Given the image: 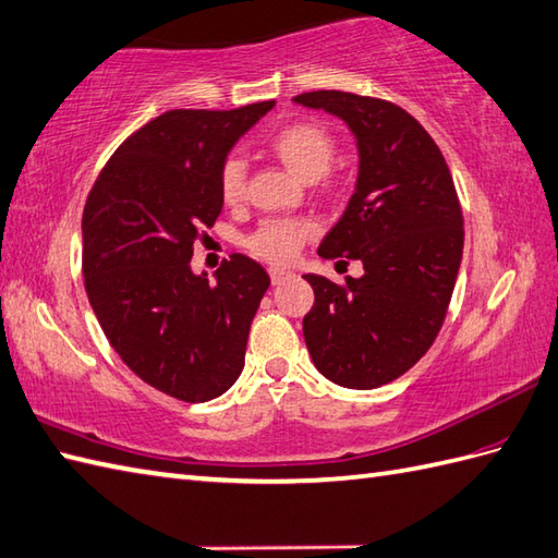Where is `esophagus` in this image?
Segmentation results:
<instances>
[{
  "label": "esophagus",
  "mask_w": 558,
  "mask_h": 558,
  "mask_svg": "<svg viewBox=\"0 0 558 558\" xmlns=\"http://www.w3.org/2000/svg\"><path fill=\"white\" fill-rule=\"evenodd\" d=\"M269 279H271V283H275V287H279V283H283V281H289V279H293V271H289V269H269Z\"/></svg>",
  "instance_id": "obj_1"
}]
</instances>
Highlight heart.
Listing matches in <instances>:
<instances>
[{
	"mask_svg": "<svg viewBox=\"0 0 558 558\" xmlns=\"http://www.w3.org/2000/svg\"><path fill=\"white\" fill-rule=\"evenodd\" d=\"M269 150L291 174L315 181L327 174L337 155V138L319 121H291L269 138ZM219 195L227 205H239L245 195V165L239 157H227L217 174ZM327 185L333 181L327 179ZM315 233L311 219H267L259 225L245 245L255 257L271 265H287L301 253L303 243Z\"/></svg>",
	"mask_w": 558,
	"mask_h": 558,
	"instance_id": "1",
	"label": "heart"
}]
</instances>
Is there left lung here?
<instances>
[{
	"label": "left lung",
	"instance_id": "1",
	"mask_svg": "<svg viewBox=\"0 0 558 558\" xmlns=\"http://www.w3.org/2000/svg\"><path fill=\"white\" fill-rule=\"evenodd\" d=\"M295 102L349 123L361 150L357 185L319 255L365 275L315 291L303 337L322 375L345 389H375L408 373L447 319L463 255V213L447 159L405 109L379 97L313 90Z\"/></svg>",
	"mask_w": 558,
	"mask_h": 558
}]
</instances>
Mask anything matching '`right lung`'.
<instances>
[{"label": "right lung", "instance_id": "1", "mask_svg": "<svg viewBox=\"0 0 558 558\" xmlns=\"http://www.w3.org/2000/svg\"><path fill=\"white\" fill-rule=\"evenodd\" d=\"M275 107L169 109L123 141L83 207V277L111 349L143 381L185 403L239 379L251 322L269 289L233 253L217 283L191 257L221 213L217 174L231 145Z\"/></svg>", "mask_w": 558, "mask_h": 558}]
</instances>
